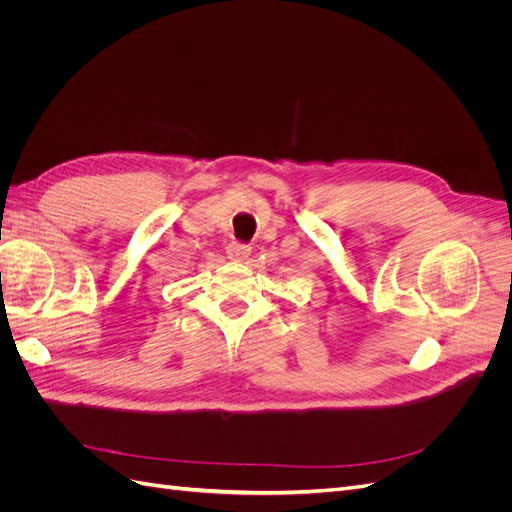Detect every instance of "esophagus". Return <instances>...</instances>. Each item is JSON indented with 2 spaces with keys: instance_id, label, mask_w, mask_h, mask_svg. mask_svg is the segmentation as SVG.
<instances>
[{
  "instance_id": "1",
  "label": "esophagus",
  "mask_w": 512,
  "mask_h": 512,
  "mask_svg": "<svg viewBox=\"0 0 512 512\" xmlns=\"http://www.w3.org/2000/svg\"><path fill=\"white\" fill-rule=\"evenodd\" d=\"M250 252H252V247H250V245H241V243H230L228 250H226V254H228L230 260H239V262L247 260V256H250Z\"/></svg>"
}]
</instances>
